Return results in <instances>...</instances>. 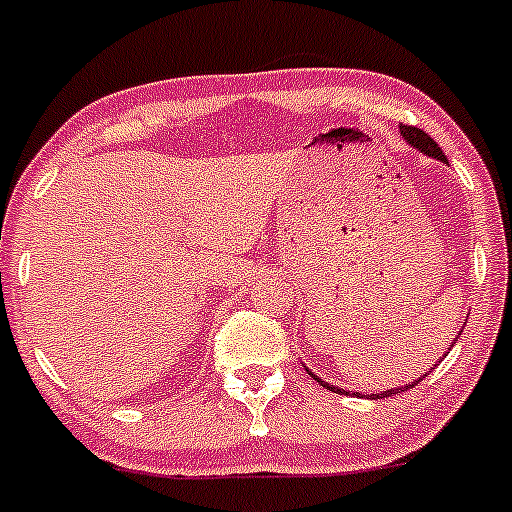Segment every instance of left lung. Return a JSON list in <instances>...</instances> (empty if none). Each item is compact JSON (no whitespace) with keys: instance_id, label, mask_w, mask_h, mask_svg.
<instances>
[{"instance_id":"left-lung-1","label":"left lung","mask_w":512,"mask_h":512,"mask_svg":"<svg viewBox=\"0 0 512 512\" xmlns=\"http://www.w3.org/2000/svg\"><path fill=\"white\" fill-rule=\"evenodd\" d=\"M400 136H403L405 141H408V144L412 146V148H417V151L420 153H425V156H430V158H437V161H442V163H447V156H444L442 153V148L437 146V141L434 139H430V136L425 134V131L422 129H417V126H403L400 124ZM459 339V337H456ZM456 339L452 342V346L456 344ZM449 354V351H447ZM444 354V356H447ZM442 361V359H439ZM434 366H439V364H434ZM432 371V368H430ZM430 371L427 373H422V378L425 376H430ZM307 373H310V376H315V373L310 371V368H307ZM422 378H417V381H422ZM315 381L320 383L322 388H327V390H332V393H342V395H346V390L344 388H339V386H332V383H327V381H322L320 376H315ZM417 381L415 378H412V383H405V386H398V388H390V390H381V393H376L373 395V400H381V398H390V395H398V393H405V390H410L412 386H417ZM356 395V393H354Z\"/></svg>"}]
</instances>
